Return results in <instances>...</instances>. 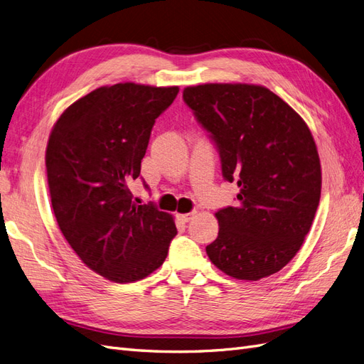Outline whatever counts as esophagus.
Wrapping results in <instances>:
<instances>
[{"label": "esophagus", "instance_id": "1", "mask_svg": "<svg viewBox=\"0 0 364 364\" xmlns=\"http://www.w3.org/2000/svg\"><path fill=\"white\" fill-rule=\"evenodd\" d=\"M193 215H194V213H188V214H176V218H178L179 222H182V223H188L190 220L193 218Z\"/></svg>", "mask_w": 364, "mask_h": 364}]
</instances>
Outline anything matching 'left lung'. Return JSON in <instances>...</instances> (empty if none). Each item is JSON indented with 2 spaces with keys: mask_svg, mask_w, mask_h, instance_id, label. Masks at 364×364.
Instances as JSON below:
<instances>
[{
  "mask_svg": "<svg viewBox=\"0 0 364 364\" xmlns=\"http://www.w3.org/2000/svg\"><path fill=\"white\" fill-rule=\"evenodd\" d=\"M183 102L215 144L237 205L218 209L209 259L235 279L279 272L301 249L321 200L322 173L310 129L264 86L206 83Z\"/></svg>",
  "mask_w": 364,
  "mask_h": 364,
  "instance_id": "left-lung-1",
  "label": "left lung"
}]
</instances>
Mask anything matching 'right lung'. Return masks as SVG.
<instances>
[{
	"label": "right lung",
	"instance_id": "1",
	"mask_svg": "<svg viewBox=\"0 0 364 364\" xmlns=\"http://www.w3.org/2000/svg\"><path fill=\"white\" fill-rule=\"evenodd\" d=\"M178 92L130 82L98 87L51 130L46 165L54 215L79 258L109 281L149 277L178 234L170 214L134 203L129 190L156 118Z\"/></svg>",
	"mask_w": 364,
	"mask_h": 364
}]
</instances>
